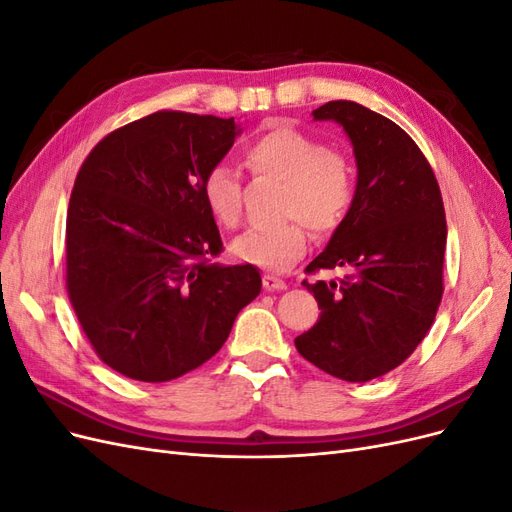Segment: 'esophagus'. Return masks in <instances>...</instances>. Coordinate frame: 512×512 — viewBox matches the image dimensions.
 Returning <instances> with one entry per match:
<instances>
[{
    "instance_id": "1",
    "label": "esophagus",
    "mask_w": 512,
    "mask_h": 512,
    "mask_svg": "<svg viewBox=\"0 0 512 512\" xmlns=\"http://www.w3.org/2000/svg\"><path fill=\"white\" fill-rule=\"evenodd\" d=\"M262 286H265V290H269V292H273V290H286V282L282 280V277H275L271 273L262 275Z\"/></svg>"
}]
</instances>
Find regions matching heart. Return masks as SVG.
<instances>
[{
    "label": "heart",
    "instance_id": "heart-1",
    "mask_svg": "<svg viewBox=\"0 0 512 512\" xmlns=\"http://www.w3.org/2000/svg\"><path fill=\"white\" fill-rule=\"evenodd\" d=\"M245 166L256 177L284 183L280 215L284 222L252 228L232 243V254L247 265L282 271L299 260L309 243L307 226L329 235L344 222L354 198V168L342 151L290 123H273L247 141ZM213 220L237 228L243 215V185L235 170L215 164L200 183Z\"/></svg>",
    "mask_w": 512,
    "mask_h": 512
}]
</instances>
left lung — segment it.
Returning a JSON list of instances; mask_svg holds the SVG:
<instances>
[{
  "mask_svg": "<svg viewBox=\"0 0 512 512\" xmlns=\"http://www.w3.org/2000/svg\"><path fill=\"white\" fill-rule=\"evenodd\" d=\"M350 138L356 190L344 222L305 273L344 267L339 282L303 280L320 318L294 339L299 354L346 382H367L404 363L442 301L446 218L423 151L397 123L333 100L312 113Z\"/></svg>",
  "mask_w": 512,
  "mask_h": 512,
  "instance_id": "8db88e82",
  "label": "left lung"
}]
</instances>
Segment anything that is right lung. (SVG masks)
<instances>
[{"instance_id":"obj_1","label":"right lung","mask_w":512,"mask_h":512,"mask_svg":"<svg viewBox=\"0 0 512 512\" xmlns=\"http://www.w3.org/2000/svg\"><path fill=\"white\" fill-rule=\"evenodd\" d=\"M235 117L158 111L91 149L66 220V288L100 359L141 382L209 361L262 286L220 265L222 237L200 183L239 136Z\"/></svg>"}]
</instances>
